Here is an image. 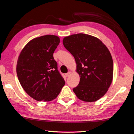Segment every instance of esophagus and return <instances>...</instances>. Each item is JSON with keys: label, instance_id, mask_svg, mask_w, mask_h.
Listing matches in <instances>:
<instances>
[{"label": "esophagus", "instance_id": "34e87169", "mask_svg": "<svg viewBox=\"0 0 134 134\" xmlns=\"http://www.w3.org/2000/svg\"><path fill=\"white\" fill-rule=\"evenodd\" d=\"M71 73V72H70V71H69V72H67V73L65 74V76H66V77H69Z\"/></svg>", "mask_w": 134, "mask_h": 134}]
</instances>
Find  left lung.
I'll return each mask as SVG.
<instances>
[{
	"instance_id": "8db88e82",
	"label": "left lung",
	"mask_w": 134,
	"mask_h": 134,
	"mask_svg": "<svg viewBox=\"0 0 134 134\" xmlns=\"http://www.w3.org/2000/svg\"><path fill=\"white\" fill-rule=\"evenodd\" d=\"M63 43L74 56L80 75L74 93L82 101H97L107 92L113 81V61L108 48L98 38L82 33L65 37Z\"/></svg>"
}]
</instances>
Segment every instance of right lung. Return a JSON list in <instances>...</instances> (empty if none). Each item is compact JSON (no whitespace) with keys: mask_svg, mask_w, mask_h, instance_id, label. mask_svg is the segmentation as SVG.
<instances>
[{"mask_svg":"<svg viewBox=\"0 0 134 134\" xmlns=\"http://www.w3.org/2000/svg\"><path fill=\"white\" fill-rule=\"evenodd\" d=\"M60 38L46 35L30 40L18 57L16 72L26 93L38 101L57 98L65 81L57 69L53 53Z\"/></svg>","mask_w":134,"mask_h":134,"instance_id":"1","label":"right lung"}]
</instances>
